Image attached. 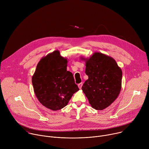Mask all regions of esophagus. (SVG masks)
<instances>
[{
  "label": "esophagus",
  "instance_id": "1",
  "mask_svg": "<svg viewBox=\"0 0 149 149\" xmlns=\"http://www.w3.org/2000/svg\"><path fill=\"white\" fill-rule=\"evenodd\" d=\"M78 86L79 88L81 89V88H82V82H81V83L78 84Z\"/></svg>",
  "mask_w": 149,
  "mask_h": 149
}]
</instances>
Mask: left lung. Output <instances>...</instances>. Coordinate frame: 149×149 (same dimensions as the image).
Here are the masks:
<instances>
[{
  "mask_svg": "<svg viewBox=\"0 0 149 149\" xmlns=\"http://www.w3.org/2000/svg\"><path fill=\"white\" fill-rule=\"evenodd\" d=\"M86 61V74L88 79L82 87L91 107L102 110L118 97L121 90L122 71L115 59L101 52H94Z\"/></svg>",
  "mask_w": 149,
  "mask_h": 149,
  "instance_id": "obj_1",
  "label": "left lung"
}]
</instances>
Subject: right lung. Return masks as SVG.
Returning a JSON list of instances; mask_svg holds the SVG:
<instances>
[{
	"mask_svg": "<svg viewBox=\"0 0 149 149\" xmlns=\"http://www.w3.org/2000/svg\"><path fill=\"white\" fill-rule=\"evenodd\" d=\"M67 63L58 50L54 51L40 59L32 78L38 101L53 111L65 107L79 90L72 74L67 70Z\"/></svg>",
	"mask_w": 149,
	"mask_h": 149,
	"instance_id": "obj_1",
	"label": "right lung"
}]
</instances>
